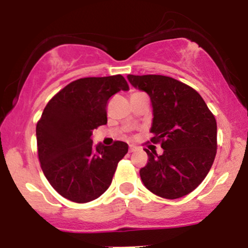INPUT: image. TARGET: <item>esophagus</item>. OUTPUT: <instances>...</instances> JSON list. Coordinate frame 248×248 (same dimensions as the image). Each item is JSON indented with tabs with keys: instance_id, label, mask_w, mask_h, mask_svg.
Here are the masks:
<instances>
[{
	"instance_id": "1",
	"label": "esophagus",
	"mask_w": 248,
	"mask_h": 248,
	"mask_svg": "<svg viewBox=\"0 0 248 248\" xmlns=\"http://www.w3.org/2000/svg\"><path fill=\"white\" fill-rule=\"evenodd\" d=\"M137 151H138V147L129 146V153H133V152H137Z\"/></svg>"
}]
</instances>
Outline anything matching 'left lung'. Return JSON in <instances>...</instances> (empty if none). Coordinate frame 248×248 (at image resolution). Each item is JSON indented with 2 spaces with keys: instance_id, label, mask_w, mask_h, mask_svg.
Wrapping results in <instances>:
<instances>
[{
  "instance_id": "1",
  "label": "left lung",
  "mask_w": 248,
  "mask_h": 248,
  "mask_svg": "<svg viewBox=\"0 0 248 248\" xmlns=\"http://www.w3.org/2000/svg\"><path fill=\"white\" fill-rule=\"evenodd\" d=\"M146 92L153 107L151 139L164 153L145 148L148 162L140 170L147 189L165 199L189 194L206 178L217 154V121L197 91L164 75H128Z\"/></svg>"
}]
</instances>
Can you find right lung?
Here are the masks:
<instances>
[{"instance_id":"add662e5","label":"right lung","mask_w":248,"mask_h":248,"mask_svg":"<svg viewBox=\"0 0 248 248\" xmlns=\"http://www.w3.org/2000/svg\"><path fill=\"white\" fill-rule=\"evenodd\" d=\"M129 86L122 75L73 81L46 106L36 124L37 153L53 188L78 203L97 199L110 186L128 145L95 146L93 129L107 124V102Z\"/></svg>"}]
</instances>
